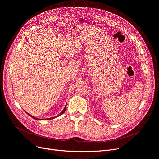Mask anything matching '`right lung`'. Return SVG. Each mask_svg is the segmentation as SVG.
<instances>
[{"instance_id": "add662e5", "label": "right lung", "mask_w": 159, "mask_h": 159, "mask_svg": "<svg viewBox=\"0 0 159 159\" xmlns=\"http://www.w3.org/2000/svg\"><path fill=\"white\" fill-rule=\"evenodd\" d=\"M66 106H65V107H64V109H63V110L62 111H61V113L59 114V115H57V116H55V117H51V118H47V119H45V120H52V119H53V118H55V117H58V116H61V115H62L63 113H64V112H65V110H66ZM26 113H27V112H26ZM28 114V113H27ZM30 116H31L32 117V118H34V119H35V120H42V119H38V118H36V117H34V116H31V115H30L29 114H28Z\"/></svg>"}]
</instances>
